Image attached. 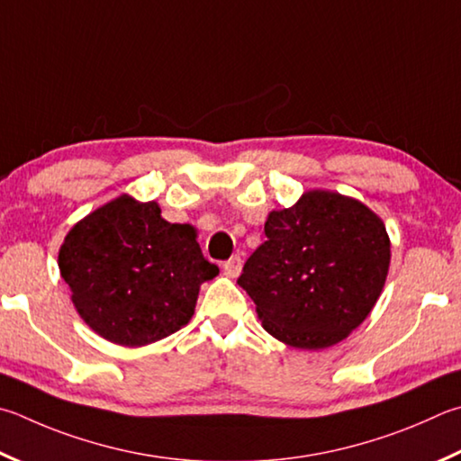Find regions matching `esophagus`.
Here are the masks:
<instances>
[{
    "label": "esophagus",
    "instance_id": "obj_1",
    "mask_svg": "<svg viewBox=\"0 0 461 461\" xmlns=\"http://www.w3.org/2000/svg\"><path fill=\"white\" fill-rule=\"evenodd\" d=\"M223 272H225V276H230V278H238V276L241 274V258L240 256L230 258L228 262L223 264Z\"/></svg>",
    "mask_w": 461,
    "mask_h": 461
}]
</instances>
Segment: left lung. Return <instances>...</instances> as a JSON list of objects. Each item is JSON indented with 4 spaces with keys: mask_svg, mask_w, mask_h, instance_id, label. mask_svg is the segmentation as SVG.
Instances as JSON below:
<instances>
[{
    "mask_svg": "<svg viewBox=\"0 0 461 461\" xmlns=\"http://www.w3.org/2000/svg\"><path fill=\"white\" fill-rule=\"evenodd\" d=\"M264 231L238 278L264 330L304 350L345 340L387 280L391 240L381 217L358 199L312 189L267 213Z\"/></svg>",
    "mask_w": 461,
    "mask_h": 461,
    "instance_id": "left-lung-1",
    "label": "left lung"
}]
</instances>
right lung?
Returning <instances> with one entry per match:
<instances>
[{"instance_id": "1", "label": "right lung", "mask_w": 461, "mask_h": 461, "mask_svg": "<svg viewBox=\"0 0 461 461\" xmlns=\"http://www.w3.org/2000/svg\"><path fill=\"white\" fill-rule=\"evenodd\" d=\"M58 267L82 321L121 347H145L183 329L202 284L220 274L194 225L169 223L157 202L127 194L72 225Z\"/></svg>"}]
</instances>
